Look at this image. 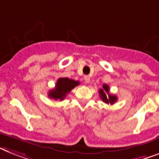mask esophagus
Listing matches in <instances>:
<instances>
[{"mask_svg":"<svg viewBox=\"0 0 159 159\" xmlns=\"http://www.w3.org/2000/svg\"><path fill=\"white\" fill-rule=\"evenodd\" d=\"M84 80L85 83H89V82H90V77H89V75H85V76L84 77Z\"/></svg>","mask_w":159,"mask_h":159,"instance_id":"34e87169","label":"esophagus"}]
</instances>
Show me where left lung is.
Listing matches in <instances>:
<instances>
[{
  "instance_id": "left-lung-1",
  "label": "left lung",
  "mask_w": 159,
  "mask_h": 159,
  "mask_svg": "<svg viewBox=\"0 0 159 159\" xmlns=\"http://www.w3.org/2000/svg\"><path fill=\"white\" fill-rule=\"evenodd\" d=\"M99 95L102 102H104L106 104H114L117 102L118 98L115 95L110 93V88L107 84H103L102 89L99 90Z\"/></svg>"
}]
</instances>
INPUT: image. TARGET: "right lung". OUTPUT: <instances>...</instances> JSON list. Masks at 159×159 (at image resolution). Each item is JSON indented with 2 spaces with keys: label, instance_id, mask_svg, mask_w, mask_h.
I'll list each match as a JSON object with an SVG mask.
<instances>
[{
  "label": "right lung",
  "instance_id": "obj_1",
  "mask_svg": "<svg viewBox=\"0 0 159 159\" xmlns=\"http://www.w3.org/2000/svg\"><path fill=\"white\" fill-rule=\"evenodd\" d=\"M80 84L79 81L70 80L69 78H59L57 80L55 88L48 92V98L53 100L62 101L66 94L71 91V89Z\"/></svg>",
  "mask_w": 159,
  "mask_h": 159
}]
</instances>
